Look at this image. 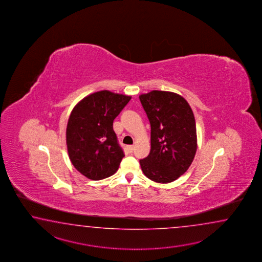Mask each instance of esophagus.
<instances>
[{
    "label": "esophagus",
    "mask_w": 262,
    "mask_h": 262,
    "mask_svg": "<svg viewBox=\"0 0 262 262\" xmlns=\"http://www.w3.org/2000/svg\"><path fill=\"white\" fill-rule=\"evenodd\" d=\"M126 149H127V150H128L129 154H131V152L133 151L134 146H132V145H129V146H127V147H126Z\"/></svg>",
    "instance_id": "1"
}]
</instances>
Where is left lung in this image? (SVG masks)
<instances>
[{"label":"left lung","instance_id":"8db88e82","mask_svg":"<svg viewBox=\"0 0 262 262\" xmlns=\"http://www.w3.org/2000/svg\"><path fill=\"white\" fill-rule=\"evenodd\" d=\"M150 123V151L139 160L147 178L168 184L183 175L194 160L196 128L192 108L183 96L165 91L139 95Z\"/></svg>","mask_w":262,"mask_h":262}]
</instances>
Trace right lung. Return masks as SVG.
<instances>
[{
  "label": "right lung",
  "mask_w": 262,
  "mask_h": 262,
  "mask_svg": "<svg viewBox=\"0 0 262 262\" xmlns=\"http://www.w3.org/2000/svg\"><path fill=\"white\" fill-rule=\"evenodd\" d=\"M131 99L100 91L84 97L73 108L67 127L68 156L76 169L91 180L116 172L123 156L113 121Z\"/></svg>",
  "instance_id": "add662e5"
}]
</instances>
